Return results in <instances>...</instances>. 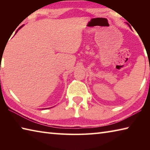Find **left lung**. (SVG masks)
<instances>
[{"label": "left lung", "mask_w": 150, "mask_h": 150, "mask_svg": "<svg viewBox=\"0 0 150 150\" xmlns=\"http://www.w3.org/2000/svg\"><path fill=\"white\" fill-rule=\"evenodd\" d=\"M129 26H130V25H129Z\"/></svg>", "instance_id": "obj_1"}]
</instances>
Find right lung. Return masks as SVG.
<instances>
[{"instance_id":"obj_1","label":"right lung","mask_w":150,"mask_h":150,"mask_svg":"<svg viewBox=\"0 0 150 150\" xmlns=\"http://www.w3.org/2000/svg\"><path fill=\"white\" fill-rule=\"evenodd\" d=\"M22 26H20V27L19 28H18V30H16V32H17L18 31V30H19V29H20V28H22Z\"/></svg>"}]
</instances>
